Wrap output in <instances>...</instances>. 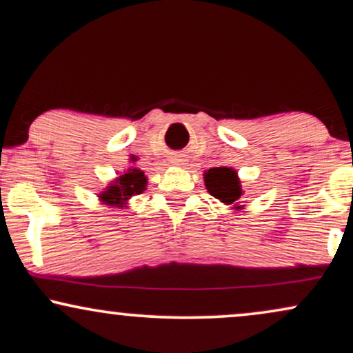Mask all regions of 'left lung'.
I'll return each instance as SVG.
<instances>
[{"label": "left lung", "instance_id": "1", "mask_svg": "<svg viewBox=\"0 0 353 353\" xmlns=\"http://www.w3.org/2000/svg\"><path fill=\"white\" fill-rule=\"evenodd\" d=\"M205 188L215 199L225 203H239L241 197V188L236 172L232 168H212L203 174Z\"/></svg>", "mask_w": 353, "mask_h": 353}]
</instances>
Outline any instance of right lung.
<instances>
[{"label": "right lung", "instance_id": "add662e5", "mask_svg": "<svg viewBox=\"0 0 353 353\" xmlns=\"http://www.w3.org/2000/svg\"><path fill=\"white\" fill-rule=\"evenodd\" d=\"M148 179L144 177V172L139 169H128L113 182L112 185H108L107 190L103 194H100V199L108 205H117L123 207L131 195L141 194L146 189Z\"/></svg>", "mask_w": 353, "mask_h": 353}]
</instances>
